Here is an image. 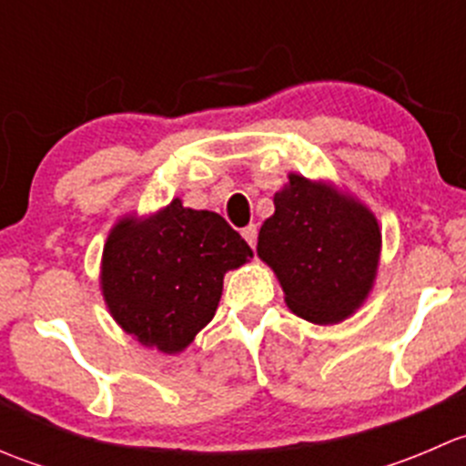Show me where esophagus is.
Returning a JSON list of instances; mask_svg holds the SVG:
<instances>
[{"mask_svg": "<svg viewBox=\"0 0 466 466\" xmlns=\"http://www.w3.org/2000/svg\"><path fill=\"white\" fill-rule=\"evenodd\" d=\"M243 238H246L248 243H250V248L257 246V234H259V229H257V225H248V228H243Z\"/></svg>", "mask_w": 466, "mask_h": 466, "instance_id": "1", "label": "esophagus"}]
</instances>
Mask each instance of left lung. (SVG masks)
I'll list each match as a JSON object with an SVG mask.
<instances>
[{"mask_svg": "<svg viewBox=\"0 0 466 466\" xmlns=\"http://www.w3.org/2000/svg\"><path fill=\"white\" fill-rule=\"evenodd\" d=\"M261 225L257 252L275 270L299 318L336 324L363 304L379 266L380 232L372 211L320 182L289 176Z\"/></svg>", "mask_w": 466, "mask_h": 466, "instance_id": "obj_1", "label": "left lung"}]
</instances>
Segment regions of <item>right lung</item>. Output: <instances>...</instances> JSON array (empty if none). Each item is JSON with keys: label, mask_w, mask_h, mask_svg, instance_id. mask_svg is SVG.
Listing matches in <instances>:
<instances>
[{"label": "right lung", "mask_w": 466, "mask_h": 466, "mask_svg": "<svg viewBox=\"0 0 466 466\" xmlns=\"http://www.w3.org/2000/svg\"><path fill=\"white\" fill-rule=\"evenodd\" d=\"M248 257L250 246L223 216L176 198L150 218H126L112 229L103 248V298L124 331L176 354L214 318L225 272Z\"/></svg>", "instance_id": "obj_1"}]
</instances>
